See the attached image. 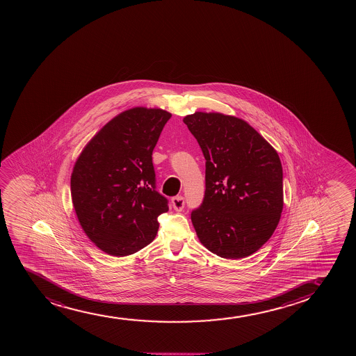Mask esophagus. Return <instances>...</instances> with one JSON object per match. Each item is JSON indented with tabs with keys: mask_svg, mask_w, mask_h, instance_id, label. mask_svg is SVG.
I'll return each mask as SVG.
<instances>
[{
	"mask_svg": "<svg viewBox=\"0 0 356 356\" xmlns=\"http://www.w3.org/2000/svg\"><path fill=\"white\" fill-rule=\"evenodd\" d=\"M172 207L176 211H183L185 207V200L183 196H176L172 198Z\"/></svg>",
	"mask_w": 356,
	"mask_h": 356,
	"instance_id": "1",
	"label": "esophagus"
}]
</instances>
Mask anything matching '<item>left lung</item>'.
I'll return each instance as SVG.
<instances>
[{
    "mask_svg": "<svg viewBox=\"0 0 356 356\" xmlns=\"http://www.w3.org/2000/svg\"><path fill=\"white\" fill-rule=\"evenodd\" d=\"M205 158V193L191 221L200 241L225 259L250 257L268 241L282 205L278 153L243 120L218 113L184 118Z\"/></svg>",
    "mask_w": 356,
    "mask_h": 356,
    "instance_id": "obj_1",
    "label": "left lung"
}]
</instances>
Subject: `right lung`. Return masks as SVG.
<instances>
[{
	"label": "right lung",
	"mask_w": 356,
	"mask_h": 356,
	"mask_svg": "<svg viewBox=\"0 0 356 356\" xmlns=\"http://www.w3.org/2000/svg\"><path fill=\"white\" fill-rule=\"evenodd\" d=\"M172 115L133 108L106 123L74 163L71 197L78 221L99 250L126 257L149 245L168 200L156 191L152 153Z\"/></svg>",
	"instance_id": "obj_1"
}]
</instances>
